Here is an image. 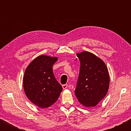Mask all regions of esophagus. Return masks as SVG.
<instances>
[{
  "instance_id": "obj_1",
  "label": "esophagus",
  "mask_w": 131,
  "mask_h": 131,
  "mask_svg": "<svg viewBox=\"0 0 131 131\" xmlns=\"http://www.w3.org/2000/svg\"><path fill=\"white\" fill-rule=\"evenodd\" d=\"M68 85L67 84H63V85H62V88H63V89H66V88H68Z\"/></svg>"
}]
</instances>
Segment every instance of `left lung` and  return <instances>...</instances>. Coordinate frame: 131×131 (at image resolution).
<instances>
[{"instance_id":"1","label":"left lung","mask_w":131,"mask_h":131,"mask_svg":"<svg viewBox=\"0 0 131 131\" xmlns=\"http://www.w3.org/2000/svg\"><path fill=\"white\" fill-rule=\"evenodd\" d=\"M77 56L80 62V68L75 95L84 106H95L108 91V70L103 61L90 52L84 51Z\"/></svg>"}]
</instances>
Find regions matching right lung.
Segmentation results:
<instances>
[{
	"instance_id": "add662e5",
	"label": "right lung",
	"mask_w": 131,
	"mask_h": 131,
	"mask_svg": "<svg viewBox=\"0 0 131 131\" xmlns=\"http://www.w3.org/2000/svg\"><path fill=\"white\" fill-rule=\"evenodd\" d=\"M58 58L40 55L31 62L25 72L23 84L28 98L41 108L55 103L62 87L55 79L52 66Z\"/></svg>"
}]
</instances>
